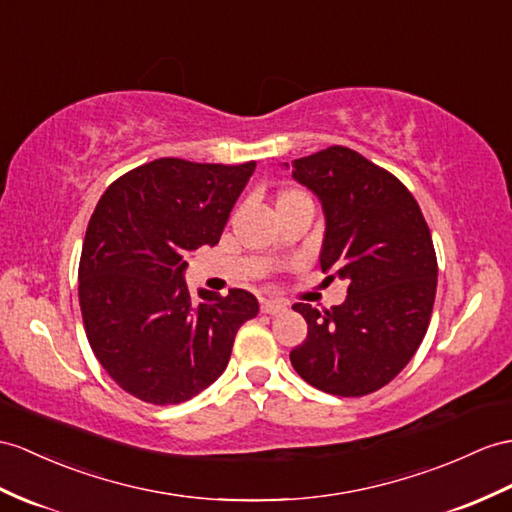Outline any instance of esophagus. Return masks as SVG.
Instances as JSON below:
<instances>
[{
  "label": "esophagus",
  "mask_w": 512,
  "mask_h": 512,
  "mask_svg": "<svg viewBox=\"0 0 512 512\" xmlns=\"http://www.w3.org/2000/svg\"><path fill=\"white\" fill-rule=\"evenodd\" d=\"M260 310L267 315H280L286 310V304L276 302V299H263V302H260Z\"/></svg>",
  "instance_id": "obj_1"
}]
</instances>
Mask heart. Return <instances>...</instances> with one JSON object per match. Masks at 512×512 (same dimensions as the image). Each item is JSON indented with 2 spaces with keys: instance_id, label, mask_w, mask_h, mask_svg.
<instances>
[{
  "instance_id": "b5f03b06",
  "label": "heart",
  "mask_w": 512,
  "mask_h": 512,
  "mask_svg": "<svg viewBox=\"0 0 512 512\" xmlns=\"http://www.w3.org/2000/svg\"><path fill=\"white\" fill-rule=\"evenodd\" d=\"M304 197H306V195L299 193V191H282V193H278V197H276V208L282 206V204L297 202V199H304Z\"/></svg>"
}]
</instances>
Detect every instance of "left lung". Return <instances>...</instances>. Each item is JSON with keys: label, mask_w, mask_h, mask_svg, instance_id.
I'll use <instances>...</instances> for the list:
<instances>
[{"label": "left lung", "mask_w": 512, "mask_h": 512, "mask_svg": "<svg viewBox=\"0 0 512 512\" xmlns=\"http://www.w3.org/2000/svg\"><path fill=\"white\" fill-rule=\"evenodd\" d=\"M293 180L319 199L321 271L345 280L347 297L326 313L293 306L308 334L291 365L330 395L373 393L410 363L428 330L439 276L428 223L400 180L350 147L293 160Z\"/></svg>", "instance_id": "8db88e82"}]
</instances>
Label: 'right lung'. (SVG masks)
<instances>
[{
	"label": "right lung",
	"mask_w": 512,
	"mask_h": 512,
	"mask_svg": "<svg viewBox=\"0 0 512 512\" xmlns=\"http://www.w3.org/2000/svg\"><path fill=\"white\" fill-rule=\"evenodd\" d=\"M256 162L158 158L112 182L86 228L78 293L86 336L108 376L147 404H180L228 367L234 336L258 315L243 289H199L184 271L217 245Z\"/></svg>",
	"instance_id": "1"
}]
</instances>
